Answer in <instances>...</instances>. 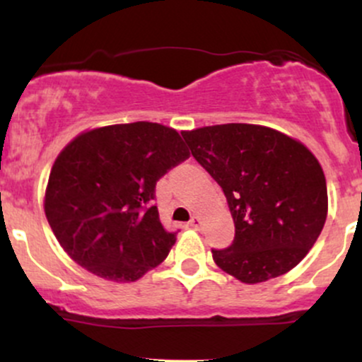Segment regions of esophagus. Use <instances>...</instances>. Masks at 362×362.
Segmentation results:
<instances>
[{"instance_id":"obj_1","label":"esophagus","mask_w":362,"mask_h":362,"mask_svg":"<svg viewBox=\"0 0 362 362\" xmlns=\"http://www.w3.org/2000/svg\"><path fill=\"white\" fill-rule=\"evenodd\" d=\"M189 226H192V228L201 226V218H199V216H192V219L189 221Z\"/></svg>"}]
</instances>
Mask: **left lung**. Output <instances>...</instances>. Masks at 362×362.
<instances>
[{"label":"left lung","mask_w":362,"mask_h":362,"mask_svg":"<svg viewBox=\"0 0 362 362\" xmlns=\"http://www.w3.org/2000/svg\"><path fill=\"white\" fill-rule=\"evenodd\" d=\"M197 163L218 182L235 238L216 250L219 269L247 284L289 272L305 259L327 219V182L298 141L255 124L182 132Z\"/></svg>","instance_id":"1"}]
</instances>
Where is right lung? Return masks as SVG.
<instances>
[{"label":"right lung","instance_id":"add662e5","mask_svg":"<svg viewBox=\"0 0 362 362\" xmlns=\"http://www.w3.org/2000/svg\"><path fill=\"white\" fill-rule=\"evenodd\" d=\"M189 158L175 129L131 122L85 132L54 161L45 216L71 259L107 281L131 282L167 259L177 231L160 221L155 189Z\"/></svg>","mask_w":362,"mask_h":362}]
</instances>
